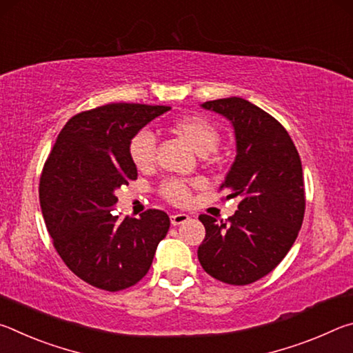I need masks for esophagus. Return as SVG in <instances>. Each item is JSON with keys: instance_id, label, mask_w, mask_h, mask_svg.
Returning a JSON list of instances; mask_svg holds the SVG:
<instances>
[{"instance_id": "esophagus-1", "label": "esophagus", "mask_w": 353, "mask_h": 353, "mask_svg": "<svg viewBox=\"0 0 353 353\" xmlns=\"http://www.w3.org/2000/svg\"><path fill=\"white\" fill-rule=\"evenodd\" d=\"M190 219V216L187 213H176V214H171V224L172 225H181L183 223H187Z\"/></svg>"}]
</instances>
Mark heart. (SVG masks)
<instances>
[{
	"label": "heart",
	"mask_w": 353,
	"mask_h": 353,
	"mask_svg": "<svg viewBox=\"0 0 353 353\" xmlns=\"http://www.w3.org/2000/svg\"><path fill=\"white\" fill-rule=\"evenodd\" d=\"M170 129L188 143L196 154L204 155L213 152L219 145V132L208 119L196 115H182L171 121ZM129 155L139 170L151 168L155 160V137L151 130L143 129L129 141ZM160 193L165 199L182 204L188 199V185L182 181H166L162 183Z\"/></svg>",
	"instance_id": "1"
}]
</instances>
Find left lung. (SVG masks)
I'll use <instances>...</instances> for the list:
<instances>
[{
	"mask_svg": "<svg viewBox=\"0 0 353 353\" xmlns=\"http://www.w3.org/2000/svg\"><path fill=\"white\" fill-rule=\"evenodd\" d=\"M201 107L234 128L236 157L221 188L241 202L225 221L201 214L205 238L198 259L216 280L249 285L285 259L301 230L305 213L301 157L282 124L249 101L234 97Z\"/></svg>",
	"mask_w": 353,
	"mask_h": 353,
	"instance_id": "8db88e82",
	"label": "left lung"
}]
</instances>
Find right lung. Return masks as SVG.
<instances>
[{
    "label": "right lung",
    "mask_w": 353,
    "mask_h": 353,
    "mask_svg": "<svg viewBox=\"0 0 353 353\" xmlns=\"http://www.w3.org/2000/svg\"><path fill=\"white\" fill-rule=\"evenodd\" d=\"M166 105L107 104L65 124L40 177V207L61 259L83 282L119 291L146 276L170 229L168 214H113L115 190L137 179L129 141Z\"/></svg>",
    "instance_id": "1"
}]
</instances>
